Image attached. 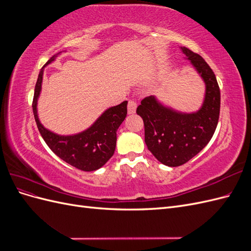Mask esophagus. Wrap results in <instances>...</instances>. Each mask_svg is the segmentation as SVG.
Instances as JSON below:
<instances>
[{
  "mask_svg": "<svg viewBox=\"0 0 251 251\" xmlns=\"http://www.w3.org/2000/svg\"><path fill=\"white\" fill-rule=\"evenodd\" d=\"M136 108H137V102L134 100H130L127 102V113L128 114H134L136 112Z\"/></svg>",
  "mask_w": 251,
  "mask_h": 251,
  "instance_id": "obj_1",
  "label": "esophagus"
}]
</instances>
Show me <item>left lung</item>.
<instances>
[{"label":"left lung","instance_id":"obj_1","mask_svg":"<svg viewBox=\"0 0 251 251\" xmlns=\"http://www.w3.org/2000/svg\"><path fill=\"white\" fill-rule=\"evenodd\" d=\"M181 49L206 85L201 109L192 114L179 113L164 107L154 96H148L136 110L143 120L148 149L168 166L186 163L206 147L216 131L221 103L220 88L211 68L199 54L186 47Z\"/></svg>","mask_w":251,"mask_h":251}]
</instances>
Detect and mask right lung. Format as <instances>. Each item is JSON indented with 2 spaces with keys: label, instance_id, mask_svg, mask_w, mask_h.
Masks as SVG:
<instances>
[{
  "label": "right lung",
  "instance_id": "add662e5",
  "mask_svg": "<svg viewBox=\"0 0 251 251\" xmlns=\"http://www.w3.org/2000/svg\"><path fill=\"white\" fill-rule=\"evenodd\" d=\"M54 58L55 56H52L46 65L50 64ZM43 72L42 69L36 81L32 101L34 119L43 139L53 153L74 168L83 172L100 169L115 151L116 132L126 117L127 101L126 100L108 109L85 132L72 136L56 135L45 128L37 117L36 103L42 88Z\"/></svg>",
  "mask_w": 251,
  "mask_h": 251
}]
</instances>
